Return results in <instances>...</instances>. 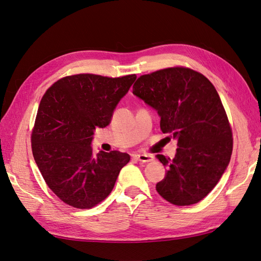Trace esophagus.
Here are the masks:
<instances>
[{
    "mask_svg": "<svg viewBox=\"0 0 261 261\" xmlns=\"http://www.w3.org/2000/svg\"><path fill=\"white\" fill-rule=\"evenodd\" d=\"M135 158L140 162H151L153 161V155L151 154H136Z\"/></svg>",
    "mask_w": 261,
    "mask_h": 261,
    "instance_id": "34e87169",
    "label": "esophagus"
}]
</instances>
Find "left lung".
Masks as SVG:
<instances>
[{
	"label": "left lung",
	"mask_w": 261,
	"mask_h": 261,
	"mask_svg": "<svg viewBox=\"0 0 261 261\" xmlns=\"http://www.w3.org/2000/svg\"><path fill=\"white\" fill-rule=\"evenodd\" d=\"M133 93L154 108L163 133L177 141L174 159L156 191L173 205L198 203L215 188L229 164L232 132L215 87L202 73L170 67L140 76Z\"/></svg>",
	"instance_id": "8db88e82"
}]
</instances>
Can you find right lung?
I'll use <instances>...</instances> for the list:
<instances>
[{
	"label": "right lung",
	"mask_w": 261,
	"mask_h": 261,
	"mask_svg": "<svg viewBox=\"0 0 261 261\" xmlns=\"http://www.w3.org/2000/svg\"><path fill=\"white\" fill-rule=\"evenodd\" d=\"M136 78L78 73L46 90L32 131V151L46 184L65 204L89 210L102 202L130 161L120 151L95 155L90 144L93 131L110 123Z\"/></svg>",
	"instance_id": "add662e5"
}]
</instances>
